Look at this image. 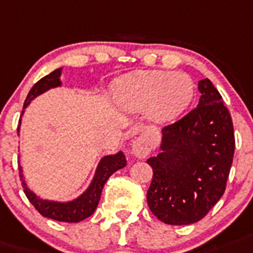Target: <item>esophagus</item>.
<instances>
[{"mask_svg":"<svg viewBox=\"0 0 253 253\" xmlns=\"http://www.w3.org/2000/svg\"><path fill=\"white\" fill-rule=\"evenodd\" d=\"M131 152L137 158H145L150 152V145L144 137H137V139H135L132 141Z\"/></svg>","mask_w":253,"mask_h":253,"instance_id":"1","label":"esophagus"}]
</instances>
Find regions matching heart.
Wrapping results in <instances>:
<instances>
[{
    "mask_svg": "<svg viewBox=\"0 0 253 253\" xmlns=\"http://www.w3.org/2000/svg\"><path fill=\"white\" fill-rule=\"evenodd\" d=\"M194 84L182 72L140 71L127 74L116 87L117 101L132 112L145 109L150 122L167 123L189 107Z\"/></svg>",
    "mask_w": 253,
    "mask_h": 253,
    "instance_id": "1",
    "label": "heart"
}]
</instances>
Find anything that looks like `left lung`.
<instances>
[{
    "mask_svg": "<svg viewBox=\"0 0 253 253\" xmlns=\"http://www.w3.org/2000/svg\"><path fill=\"white\" fill-rule=\"evenodd\" d=\"M195 109L162 128L158 156L146 162L153 180L146 199L153 215L169 225L199 221L226 188L234 157V128L228 108L209 78L199 81Z\"/></svg>",
    "mask_w": 253,
    "mask_h": 253,
    "instance_id": "left-lung-1",
    "label": "left lung"
}]
</instances>
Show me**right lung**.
I'll return each mask as SVG.
<instances>
[{
    "label": "right lung",
    "instance_id": "obj_1",
    "mask_svg": "<svg viewBox=\"0 0 253 253\" xmlns=\"http://www.w3.org/2000/svg\"><path fill=\"white\" fill-rule=\"evenodd\" d=\"M61 72L63 68H58L50 74L44 76L43 78L38 81L35 86L32 87L29 91L28 96L25 99L24 107H23L22 116L24 114V109L28 107L31 101L36 99L37 96L42 95L46 91L55 88V87H60L63 84L60 80ZM20 125H22V118L19 121L18 126V135L20 132ZM126 157L122 152H117L114 154H108L104 156L100 159V162L97 163V167L95 169L94 177L88 184L87 189L82 194H80L77 198L71 199V201H50V199L41 198L40 195L36 194L33 190L29 189V186L25 182L24 175H23V167L19 165V172H20V179H22V185L24 188V193L29 202L35 206L42 216L56 221H64V222H80L88 216L94 213L96 210L99 201H100L101 192H103L104 184L107 182L110 176L113 175L116 171L123 169L126 166Z\"/></svg>",
    "mask_w": 253,
    "mask_h": 253
}]
</instances>
